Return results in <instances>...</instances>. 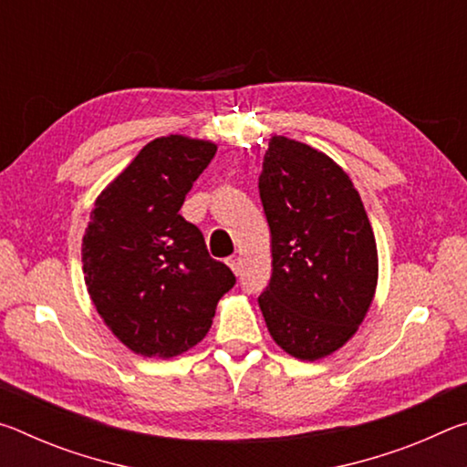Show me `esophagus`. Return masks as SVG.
<instances>
[{
  "label": "esophagus",
  "instance_id": "1",
  "mask_svg": "<svg viewBox=\"0 0 467 467\" xmlns=\"http://www.w3.org/2000/svg\"><path fill=\"white\" fill-rule=\"evenodd\" d=\"M226 265L231 267V270H233L234 274H239V270H241V257H236V255L228 257V259H226Z\"/></svg>",
  "mask_w": 467,
  "mask_h": 467
}]
</instances>
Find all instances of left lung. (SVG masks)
<instances>
[{"label": "left lung", "instance_id": "left-lung-1", "mask_svg": "<svg viewBox=\"0 0 467 467\" xmlns=\"http://www.w3.org/2000/svg\"><path fill=\"white\" fill-rule=\"evenodd\" d=\"M272 234V278L259 309L274 342L319 360L357 334L373 303L379 262L365 205L319 150L272 136L259 175Z\"/></svg>", "mask_w": 467, "mask_h": 467}]
</instances>
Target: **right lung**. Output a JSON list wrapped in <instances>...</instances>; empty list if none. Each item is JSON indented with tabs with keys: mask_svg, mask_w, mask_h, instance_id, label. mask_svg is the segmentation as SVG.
I'll list each match as a JSON object with an SVG mask.
<instances>
[{
	"mask_svg": "<svg viewBox=\"0 0 467 467\" xmlns=\"http://www.w3.org/2000/svg\"><path fill=\"white\" fill-rule=\"evenodd\" d=\"M216 144L156 138L102 192L82 241L84 280L102 321L141 357L172 358L202 342L234 274L179 214Z\"/></svg>",
	"mask_w": 467,
	"mask_h": 467,
	"instance_id": "right-lung-1",
	"label": "right lung"
}]
</instances>
